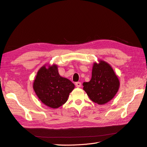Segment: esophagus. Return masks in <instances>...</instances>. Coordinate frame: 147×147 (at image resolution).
I'll return each mask as SVG.
<instances>
[{
  "label": "esophagus",
  "instance_id": "esophagus-1",
  "mask_svg": "<svg viewBox=\"0 0 147 147\" xmlns=\"http://www.w3.org/2000/svg\"><path fill=\"white\" fill-rule=\"evenodd\" d=\"M75 86L77 88H80L82 86V83L81 82H76L75 83Z\"/></svg>",
  "mask_w": 147,
  "mask_h": 147
}]
</instances>
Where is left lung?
I'll return each instance as SVG.
<instances>
[{
  "instance_id": "8db88e82",
  "label": "left lung",
  "mask_w": 147,
  "mask_h": 147,
  "mask_svg": "<svg viewBox=\"0 0 147 147\" xmlns=\"http://www.w3.org/2000/svg\"><path fill=\"white\" fill-rule=\"evenodd\" d=\"M83 85V90L92 102L104 105L116 95L120 83L112 66L99 60V63L93 64L91 80L84 82Z\"/></svg>"
}]
</instances>
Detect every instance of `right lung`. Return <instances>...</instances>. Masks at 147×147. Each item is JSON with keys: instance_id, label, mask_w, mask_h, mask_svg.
<instances>
[{"instance_id": "obj_1", "label": "right lung", "mask_w": 147, "mask_h": 147, "mask_svg": "<svg viewBox=\"0 0 147 147\" xmlns=\"http://www.w3.org/2000/svg\"><path fill=\"white\" fill-rule=\"evenodd\" d=\"M33 88L43 104L57 109L67 100L75 85L69 79L60 76L56 64H45L37 72Z\"/></svg>"}]
</instances>
